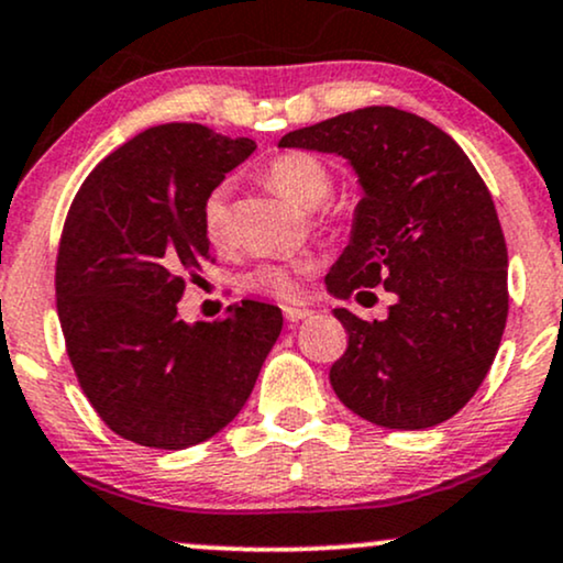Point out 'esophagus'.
I'll return each mask as SVG.
<instances>
[{"label":"esophagus","instance_id":"obj_1","mask_svg":"<svg viewBox=\"0 0 563 563\" xmlns=\"http://www.w3.org/2000/svg\"><path fill=\"white\" fill-rule=\"evenodd\" d=\"M310 316H313V310L308 308H284V318H287V323H300Z\"/></svg>","mask_w":563,"mask_h":563}]
</instances>
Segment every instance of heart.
<instances>
[{
    "label": "heart",
    "instance_id": "obj_1",
    "mask_svg": "<svg viewBox=\"0 0 563 563\" xmlns=\"http://www.w3.org/2000/svg\"><path fill=\"white\" fill-rule=\"evenodd\" d=\"M266 179L284 198H289L300 208H318L331 196L329 166L313 154L305 151H289V154L276 156L266 166ZM203 232L211 242H221L229 232V185H219L208 192L203 200ZM305 271L302 263H263L245 276V287L258 289V292L292 297L297 292V276Z\"/></svg>",
    "mask_w": 563,
    "mask_h": 563
}]
</instances>
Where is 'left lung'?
Returning a JSON list of instances; mask_svg holds the SVG:
<instances>
[{
    "label": "left lung",
    "instance_id": "obj_1",
    "mask_svg": "<svg viewBox=\"0 0 563 563\" xmlns=\"http://www.w3.org/2000/svg\"><path fill=\"white\" fill-rule=\"evenodd\" d=\"M279 148L346 158L363 198L325 289L336 300L384 284V321L346 308L331 386L363 420L426 430L454 418L488 376L509 313L506 242L488 187L443 130L365 107L292 130Z\"/></svg>",
    "mask_w": 563,
    "mask_h": 563
}]
</instances>
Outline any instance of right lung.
Listing matches in <instances>:
<instances>
[{
	"label": "right lung",
	"mask_w": 563,
	"mask_h": 563,
	"mask_svg": "<svg viewBox=\"0 0 563 563\" xmlns=\"http://www.w3.org/2000/svg\"><path fill=\"white\" fill-rule=\"evenodd\" d=\"M255 151L203 124L143 130L109 154L69 206L57 255L67 355L99 418L122 439L187 449L238 418L282 331V310L242 300L187 323L185 274L208 255L203 200Z\"/></svg>",
	"instance_id": "obj_1"
}]
</instances>
